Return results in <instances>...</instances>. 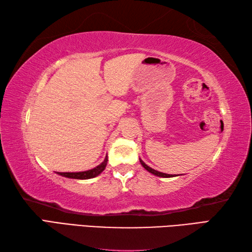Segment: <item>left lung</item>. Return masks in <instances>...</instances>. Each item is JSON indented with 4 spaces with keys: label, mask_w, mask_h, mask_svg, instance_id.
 Wrapping results in <instances>:
<instances>
[{
    "label": "left lung",
    "mask_w": 252,
    "mask_h": 252,
    "mask_svg": "<svg viewBox=\"0 0 252 252\" xmlns=\"http://www.w3.org/2000/svg\"><path fill=\"white\" fill-rule=\"evenodd\" d=\"M140 162H141V164L143 165L144 168H145L148 172H151V173H153V174H155V175H157V176H160V178H173V174H167V173H162V172H159V171H156V170H154V169H152L151 167H148V165L143 161L142 159H140Z\"/></svg>",
    "instance_id": "obj_1"
}]
</instances>
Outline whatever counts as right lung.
<instances>
[{"label": "right lung", "mask_w": 252, "mask_h": 252, "mask_svg": "<svg viewBox=\"0 0 252 252\" xmlns=\"http://www.w3.org/2000/svg\"><path fill=\"white\" fill-rule=\"evenodd\" d=\"M107 161H108V157L106 156L105 160L100 164H98L97 167H95L91 170L88 171H82V172H57L62 176H65V178L69 179H77V180H88V179H92L95 178V176L99 175L103 171L105 170Z\"/></svg>", "instance_id": "add662e5"}]
</instances>
